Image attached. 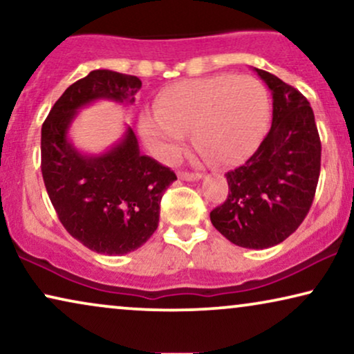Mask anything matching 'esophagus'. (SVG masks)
Segmentation results:
<instances>
[{"label":"esophagus","mask_w":354,"mask_h":354,"mask_svg":"<svg viewBox=\"0 0 354 354\" xmlns=\"http://www.w3.org/2000/svg\"><path fill=\"white\" fill-rule=\"evenodd\" d=\"M203 176L198 172H178V178L180 180H187V182H195V180H200Z\"/></svg>","instance_id":"34e87169"}]
</instances>
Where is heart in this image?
Wrapping results in <instances>:
<instances>
[{"label":"heart","instance_id":"1","mask_svg":"<svg viewBox=\"0 0 354 354\" xmlns=\"http://www.w3.org/2000/svg\"><path fill=\"white\" fill-rule=\"evenodd\" d=\"M266 86L250 75L221 74L177 82L161 90L156 109L143 111L138 132L161 162H176L192 130L195 148L217 164H235L253 153L269 124Z\"/></svg>","mask_w":354,"mask_h":354}]
</instances>
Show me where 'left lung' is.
I'll list each match as a JSON object with an SVG mask.
<instances>
[{"label":"left lung","instance_id":"left-lung-1","mask_svg":"<svg viewBox=\"0 0 354 354\" xmlns=\"http://www.w3.org/2000/svg\"><path fill=\"white\" fill-rule=\"evenodd\" d=\"M272 93V125L243 166L225 174L229 196L211 222L241 248L282 243L306 217L321 172V140L309 101L269 72L256 69Z\"/></svg>","mask_w":354,"mask_h":354}]
</instances>
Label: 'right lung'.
Masks as SVG:
<instances>
[{
    "label": "right lung",
    "instance_id": "1",
    "mask_svg": "<svg viewBox=\"0 0 354 354\" xmlns=\"http://www.w3.org/2000/svg\"><path fill=\"white\" fill-rule=\"evenodd\" d=\"M142 88L135 75L96 69L72 84L41 127V174L64 229L100 254L140 248L159 224V205L176 174L140 154L133 130L100 154L82 153L69 140L77 113L95 101L130 103Z\"/></svg>",
    "mask_w": 354,
    "mask_h": 354
}]
</instances>
